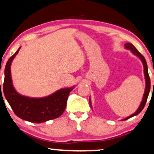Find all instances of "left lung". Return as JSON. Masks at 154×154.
I'll list each match as a JSON object with an SVG mask.
<instances>
[{"label": "left lung", "instance_id": "left-lung-1", "mask_svg": "<svg viewBox=\"0 0 154 154\" xmlns=\"http://www.w3.org/2000/svg\"><path fill=\"white\" fill-rule=\"evenodd\" d=\"M125 48L126 49L130 50L131 52H132L133 54H134L135 56H136L137 57H138V58H139L140 59V61L142 62L143 65V72H144V77H145V81H146V88H145V91H144L142 101H141V103H140V104L139 105V107H138V108L137 109V110L133 114L131 115L130 116L125 118V119H123L122 120H125L127 119H129L130 118H132V117H133V116H137V115L139 114L140 112H141L143 109L144 106H145L146 101H147L148 96H149V95L150 89H151V80H150V77H149V72H148V66H147V64H146V61L145 58H144V57L141 54H140L139 51H138V50L136 49V47H135L134 46H133L131 43L125 44ZM89 102H90V105L92 107L91 98H90V100H89Z\"/></svg>", "mask_w": 154, "mask_h": 154}]
</instances>
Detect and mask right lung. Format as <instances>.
<instances>
[{
    "label": "right lung",
    "instance_id": "obj_1",
    "mask_svg": "<svg viewBox=\"0 0 154 154\" xmlns=\"http://www.w3.org/2000/svg\"><path fill=\"white\" fill-rule=\"evenodd\" d=\"M20 49L21 47L10 57L5 65L3 83V93L5 99L14 113L26 121L41 123L57 118L64 112L69 92L75 86L60 89L44 97H30L18 93L13 85L11 66Z\"/></svg>",
    "mask_w": 154,
    "mask_h": 154
}]
</instances>
